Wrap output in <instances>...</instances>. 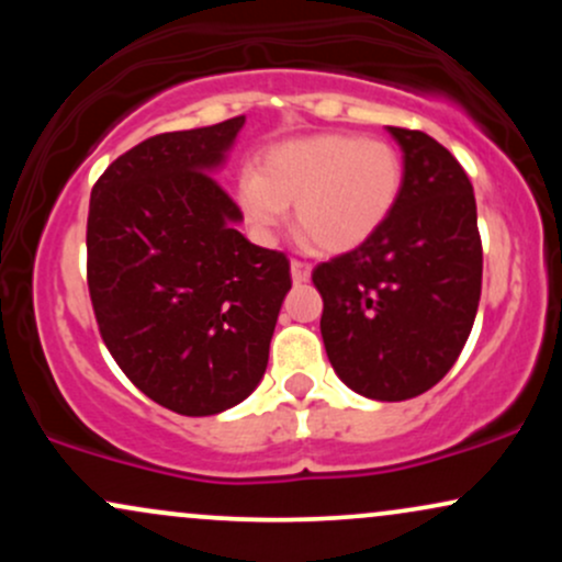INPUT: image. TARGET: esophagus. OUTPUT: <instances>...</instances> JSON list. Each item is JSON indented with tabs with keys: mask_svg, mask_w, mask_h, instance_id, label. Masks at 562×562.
I'll use <instances>...</instances> for the list:
<instances>
[{
	"mask_svg": "<svg viewBox=\"0 0 562 562\" xmlns=\"http://www.w3.org/2000/svg\"><path fill=\"white\" fill-rule=\"evenodd\" d=\"M290 274H293V282H308V277H312V263L293 259L290 261Z\"/></svg>",
	"mask_w": 562,
	"mask_h": 562,
	"instance_id": "1",
	"label": "esophagus"
}]
</instances>
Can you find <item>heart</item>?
Here are the masks:
<instances>
[{
	"instance_id": "1",
	"label": "heart",
	"mask_w": 562,
	"mask_h": 562,
	"mask_svg": "<svg viewBox=\"0 0 562 562\" xmlns=\"http://www.w3.org/2000/svg\"><path fill=\"white\" fill-rule=\"evenodd\" d=\"M402 187V156L385 139L317 134L272 147L259 173L240 182V205L259 232L280 227L293 205L303 240L346 254L389 222Z\"/></svg>"
}]
</instances>
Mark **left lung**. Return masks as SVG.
<instances>
[{
	"label": "left lung",
	"instance_id": "left-lung-1",
	"mask_svg": "<svg viewBox=\"0 0 562 562\" xmlns=\"http://www.w3.org/2000/svg\"><path fill=\"white\" fill-rule=\"evenodd\" d=\"M404 187L370 240L312 272L333 370L378 402L420 396L460 357L481 301L483 250L465 169L417 128L389 126Z\"/></svg>",
	"mask_w": 562,
	"mask_h": 562
}]
</instances>
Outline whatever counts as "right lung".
Listing matches in <instances>:
<instances>
[{"mask_svg":"<svg viewBox=\"0 0 562 562\" xmlns=\"http://www.w3.org/2000/svg\"><path fill=\"white\" fill-rule=\"evenodd\" d=\"M245 124L166 132L115 158L87 218V285L102 340L137 389L187 417L261 383L290 261L248 243L211 171Z\"/></svg>","mask_w":562,"mask_h":562,"instance_id":"obj_1","label":"right lung"}]
</instances>
